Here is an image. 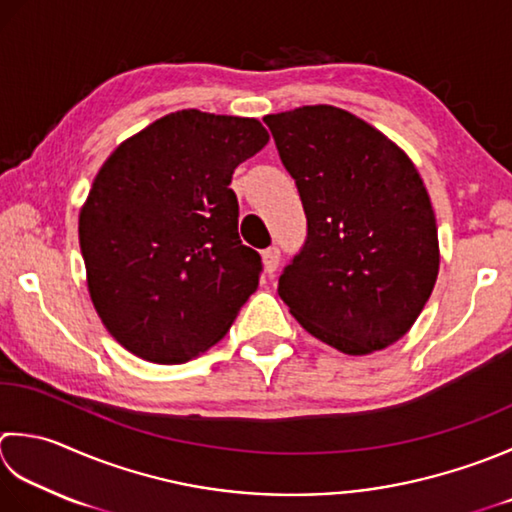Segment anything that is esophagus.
Returning <instances> with one entry per match:
<instances>
[{
	"mask_svg": "<svg viewBox=\"0 0 512 512\" xmlns=\"http://www.w3.org/2000/svg\"><path fill=\"white\" fill-rule=\"evenodd\" d=\"M262 257H264V268H266V273H268V275H273L275 270H277V266H279V259H282V250H279L277 246H270V248H266V250H264Z\"/></svg>",
	"mask_w": 512,
	"mask_h": 512,
	"instance_id": "obj_1",
	"label": "esophagus"
}]
</instances>
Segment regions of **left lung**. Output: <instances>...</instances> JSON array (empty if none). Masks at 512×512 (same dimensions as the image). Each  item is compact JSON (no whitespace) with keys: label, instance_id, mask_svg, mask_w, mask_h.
Returning <instances> with one entry per match:
<instances>
[{"label":"left lung","instance_id":"1","mask_svg":"<svg viewBox=\"0 0 512 512\" xmlns=\"http://www.w3.org/2000/svg\"><path fill=\"white\" fill-rule=\"evenodd\" d=\"M264 122L308 224L279 275V297L310 335L346 355L395 344L439 270L435 213L417 168L342 108L304 106Z\"/></svg>","mask_w":512,"mask_h":512}]
</instances>
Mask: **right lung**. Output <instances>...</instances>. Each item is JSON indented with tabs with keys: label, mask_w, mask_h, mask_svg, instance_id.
Returning a JSON list of instances; mask_svg holds the SVG:
<instances>
[{
	"label": "right lung",
	"mask_w": 512,
	"mask_h": 512,
	"mask_svg": "<svg viewBox=\"0 0 512 512\" xmlns=\"http://www.w3.org/2000/svg\"><path fill=\"white\" fill-rule=\"evenodd\" d=\"M268 144L257 119L177 110L115 148L79 213L90 299L108 333L155 364L226 335L262 257L237 233L235 168Z\"/></svg>",
	"instance_id": "1"
}]
</instances>
